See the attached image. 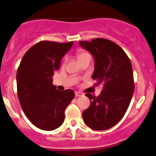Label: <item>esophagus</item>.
<instances>
[{
  "label": "esophagus",
  "mask_w": 156,
  "mask_h": 156,
  "mask_svg": "<svg viewBox=\"0 0 156 156\" xmlns=\"http://www.w3.org/2000/svg\"><path fill=\"white\" fill-rule=\"evenodd\" d=\"M83 95H84V94L82 92H81V91H75V96L76 97H81V96Z\"/></svg>",
  "instance_id": "1"
}]
</instances>
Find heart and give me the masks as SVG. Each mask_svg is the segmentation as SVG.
Segmentation results:
<instances>
[{"label":"heart","mask_w":156,"mask_h":156,"mask_svg":"<svg viewBox=\"0 0 156 156\" xmlns=\"http://www.w3.org/2000/svg\"><path fill=\"white\" fill-rule=\"evenodd\" d=\"M77 57H78V60H81L83 58H87V57H90L91 58V55L88 53V51H86L85 50H83V49H78V51H77Z\"/></svg>","instance_id":"obj_1"}]
</instances>
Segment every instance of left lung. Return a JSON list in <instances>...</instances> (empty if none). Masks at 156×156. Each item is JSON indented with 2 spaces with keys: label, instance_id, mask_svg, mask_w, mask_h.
Returning <instances> with one entry per match:
<instances>
[{
  "label": "left lung",
  "instance_id": "left-lung-1",
  "mask_svg": "<svg viewBox=\"0 0 156 156\" xmlns=\"http://www.w3.org/2000/svg\"><path fill=\"white\" fill-rule=\"evenodd\" d=\"M94 56L92 78L95 85H103L101 94L90 93V106L83 112L85 124L94 130H106L115 126L123 118L133 95V72L130 59L117 44L105 38L78 42Z\"/></svg>",
  "mask_w": 156,
  "mask_h": 156
}]
</instances>
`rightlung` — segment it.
Returning <instances> with one entry per match:
<instances>
[{
	"instance_id": "right-lung-1",
	"label": "right lung",
	"mask_w": 156,
	"mask_h": 156,
	"mask_svg": "<svg viewBox=\"0 0 156 156\" xmlns=\"http://www.w3.org/2000/svg\"><path fill=\"white\" fill-rule=\"evenodd\" d=\"M73 41H41L24 54L17 71V90L23 112L41 130L58 129L65 120V110L75 97L73 90L59 91L52 84L54 71Z\"/></svg>"
}]
</instances>
